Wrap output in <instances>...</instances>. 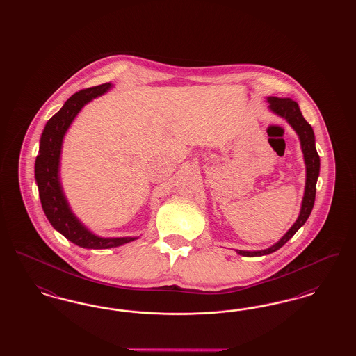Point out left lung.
Here are the masks:
<instances>
[{"label":"left lung","mask_w":356,"mask_h":356,"mask_svg":"<svg viewBox=\"0 0 356 356\" xmlns=\"http://www.w3.org/2000/svg\"><path fill=\"white\" fill-rule=\"evenodd\" d=\"M267 102H268V109L271 111L272 113L287 120L288 124L292 127V129L296 132V135L299 136L305 164V196H303L300 213H299L298 219L288 229L287 234L282 237L277 243H275L270 248L261 250V251L236 250L237 254H241V256H248V257L264 256V254H270L277 251L298 232V229L302 225H305V221L309 218L311 211L314 208L315 195H316V181H318L319 172H321V159H319V154L316 152V147H315L314 129L303 118L298 102H293L291 99H279V97H273V96L267 97Z\"/></svg>","instance_id":"8db88e82"}]
</instances>
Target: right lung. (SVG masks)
Segmentation results:
<instances>
[{"instance_id":"right-lung-1","label":"right lung","mask_w":356,"mask_h":356,"mask_svg":"<svg viewBox=\"0 0 356 356\" xmlns=\"http://www.w3.org/2000/svg\"><path fill=\"white\" fill-rule=\"evenodd\" d=\"M112 84L97 85L74 93L63 108L48 120L40 138L38 156L34 164V177L45 216L63 236L88 250H108L131 243L137 237H102L88 229L72 212L60 180V160L63 141L73 120L88 102L105 95Z\"/></svg>"}]
</instances>
